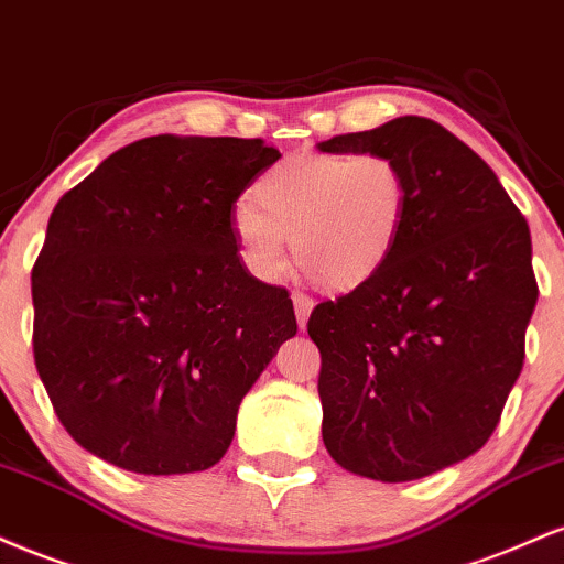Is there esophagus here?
I'll return each mask as SVG.
<instances>
[{"mask_svg":"<svg viewBox=\"0 0 564 564\" xmlns=\"http://www.w3.org/2000/svg\"><path fill=\"white\" fill-rule=\"evenodd\" d=\"M293 306H295V316H297V327L306 329V322H308L311 308H314V301H311L306 293H293Z\"/></svg>","mask_w":564,"mask_h":564,"instance_id":"obj_1","label":"esophagus"}]
</instances>
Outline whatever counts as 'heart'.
Segmentation results:
<instances>
[{
  "mask_svg": "<svg viewBox=\"0 0 564 564\" xmlns=\"http://www.w3.org/2000/svg\"><path fill=\"white\" fill-rule=\"evenodd\" d=\"M253 203L231 218L242 263L258 280H276L290 237L316 284L348 293L380 274L399 242L409 178L382 152H301L263 171Z\"/></svg>",
  "mask_w": 564,
  "mask_h": 564,
  "instance_id": "b5f03b06",
  "label": "heart"
}]
</instances>
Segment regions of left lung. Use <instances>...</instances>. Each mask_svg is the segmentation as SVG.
I'll return each instance as SVG.
<instances>
[{
	"label": "left lung",
	"mask_w": 564,
	"mask_h": 564,
	"mask_svg": "<svg viewBox=\"0 0 564 564\" xmlns=\"http://www.w3.org/2000/svg\"><path fill=\"white\" fill-rule=\"evenodd\" d=\"M319 150L382 152L409 178L380 274L311 311L324 446L361 478H425L486 446L520 377L539 301L531 229L478 152L430 118Z\"/></svg>",
	"instance_id": "8db88e82"
}]
</instances>
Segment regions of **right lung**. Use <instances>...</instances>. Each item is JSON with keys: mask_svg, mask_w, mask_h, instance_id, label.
Returning <instances> with one entry per match:
<instances>
[{"mask_svg": "<svg viewBox=\"0 0 564 564\" xmlns=\"http://www.w3.org/2000/svg\"><path fill=\"white\" fill-rule=\"evenodd\" d=\"M280 158L263 139L148 137L59 197L31 271L33 361L89 454L139 475L227 454L245 393L297 333L231 229Z\"/></svg>", "mask_w": 564, "mask_h": 564, "instance_id": "obj_1", "label": "right lung"}]
</instances>
